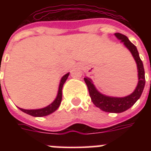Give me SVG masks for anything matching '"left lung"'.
<instances>
[{"label": "left lung", "mask_w": 151, "mask_h": 151, "mask_svg": "<svg viewBox=\"0 0 151 151\" xmlns=\"http://www.w3.org/2000/svg\"><path fill=\"white\" fill-rule=\"evenodd\" d=\"M115 36L123 42L124 45L132 53L134 60H135L138 73V83L133 93L124 97H109L100 93L96 89L92 81L88 77L84 78L85 83L88 86L89 94L92 102L97 107L100 108L101 110L109 113H122L132 106L141 97L145 85V75L143 63L139 57V54L137 47L129 40V38L121 33H115Z\"/></svg>", "instance_id": "1"}]
</instances>
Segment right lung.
<instances>
[{"mask_svg": "<svg viewBox=\"0 0 151 151\" xmlns=\"http://www.w3.org/2000/svg\"><path fill=\"white\" fill-rule=\"evenodd\" d=\"M69 73H66L65 76L62 77L60 80V82L59 85V89H58V93H57V96L56 97V99L54 100L53 102L50 104V105H48L46 107L41 108V109H38V110H25V109H22V108H19V110H22L24 113H27L29 115L35 117H41V116H47L50 113H54V111L58 109V107L60 105L61 101H62V88L63 86V84L65 83V82L67 79L68 76H69Z\"/></svg>", "mask_w": 151, "mask_h": 151, "instance_id": "right-lung-1", "label": "right lung"}]
</instances>
